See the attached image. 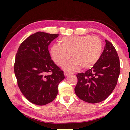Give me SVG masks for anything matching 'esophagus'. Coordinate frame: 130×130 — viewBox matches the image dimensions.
<instances>
[{
  "label": "esophagus",
  "mask_w": 130,
  "mask_h": 130,
  "mask_svg": "<svg viewBox=\"0 0 130 130\" xmlns=\"http://www.w3.org/2000/svg\"><path fill=\"white\" fill-rule=\"evenodd\" d=\"M70 74V73H69V72H67V71H64V75H65V76H68V75H69V74Z\"/></svg>",
  "instance_id": "34e87169"
}]
</instances>
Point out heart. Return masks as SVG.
<instances>
[{"label": "heart", "instance_id": "1", "mask_svg": "<svg viewBox=\"0 0 130 130\" xmlns=\"http://www.w3.org/2000/svg\"><path fill=\"white\" fill-rule=\"evenodd\" d=\"M60 42L61 46L54 44L50 47V56L59 66L64 64L71 56L72 60L64 65L65 69L70 71H76L81 67L84 69L92 67L102 54V40L95 36H67Z\"/></svg>", "mask_w": 130, "mask_h": 130}]
</instances>
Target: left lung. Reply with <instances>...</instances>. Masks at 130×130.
<instances>
[{"instance_id":"1","label":"left lung","mask_w":130,"mask_h":130,"mask_svg":"<svg viewBox=\"0 0 130 130\" xmlns=\"http://www.w3.org/2000/svg\"><path fill=\"white\" fill-rule=\"evenodd\" d=\"M120 61L116 49L109 41L99 60L85 73L77 74L76 95L85 102L97 103L107 99L115 89L120 74Z\"/></svg>"}]
</instances>
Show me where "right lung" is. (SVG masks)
<instances>
[{
    "mask_svg": "<svg viewBox=\"0 0 130 130\" xmlns=\"http://www.w3.org/2000/svg\"><path fill=\"white\" fill-rule=\"evenodd\" d=\"M58 34L37 32L21 44L14 63L19 89L31 103L44 105L58 94L59 83L65 78L63 72L51 60L48 46Z\"/></svg>",
    "mask_w": 130,
    "mask_h": 130,
    "instance_id": "add662e5",
    "label": "right lung"
}]
</instances>
